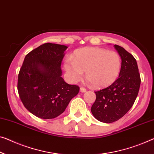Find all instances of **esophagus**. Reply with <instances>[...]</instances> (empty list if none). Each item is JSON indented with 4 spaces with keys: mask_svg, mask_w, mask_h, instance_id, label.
<instances>
[{
    "mask_svg": "<svg viewBox=\"0 0 154 154\" xmlns=\"http://www.w3.org/2000/svg\"><path fill=\"white\" fill-rule=\"evenodd\" d=\"M80 92H82V93H85V92L86 91V89L83 88V87H80Z\"/></svg>",
    "mask_w": 154,
    "mask_h": 154,
    "instance_id": "esophagus-1",
    "label": "esophagus"
}]
</instances>
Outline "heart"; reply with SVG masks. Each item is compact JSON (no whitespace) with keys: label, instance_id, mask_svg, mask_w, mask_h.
Segmentation results:
<instances>
[{"label":"heart","instance_id":"1","mask_svg":"<svg viewBox=\"0 0 154 154\" xmlns=\"http://www.w3.org/2000/svg\"><path fill=\"white\" fill-rule=\"evenodd\" d=\"M64 70L71 82L86 77L95 88L106 87L116 81L120 72L121 59L116 52L101 48L87 47L74 52L72 59H66Z\"/></svg>","mask_w":154,"mask_h":154}]
</instances>
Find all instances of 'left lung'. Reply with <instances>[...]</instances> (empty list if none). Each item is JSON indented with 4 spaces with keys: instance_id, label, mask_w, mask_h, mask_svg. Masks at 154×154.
I'll list each match as a JSON object with an SVG mask.
<instances>
[{
    "instance_id": "8db88e82",
    "label": "left lung",
    "mask_w": 154,
    "mask_h": 154,
    "mask_svg": "<svg viewBox=\"0 0 154 154\" xmlns=\"http://www.w3.org/2000/svg\"><path fill=\"white\" fill-rule=\"evenodd\" d=\"M114 47L122 61L119 77L111 86L95 92L96 100L91 109L93 116L104 123L114 122L129 111L141 82L136 59L120 45Z\"/></svg>"
}]
</instances>
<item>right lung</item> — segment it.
Here are the masks:
<instances>
[{"mask_svg": "<svg viewBox=\"0 0 154 154\" xmlns=\"http://www.w3.org/2000/svg\"><path fill=\"white\" fill-rule=\"evenodd\" d=\"M68 47L47 43L27 54L18 77V91L24 106L41 119H52L63 113L79 86L68 84L61 64Z\"/></svg>", "mask_w": 154, "mask_h": 154, "instance_id": "add662e5", "label": "right lung"}]
</instances>
